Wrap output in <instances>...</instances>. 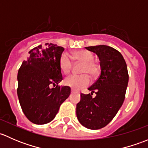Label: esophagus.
I'll list each match as a JSON object with an SVG mask.
<instances>
[{"instance_id":"1","label":"esophagus","mask_w":148,"mask_h":148,"mask_svg":"<svg viewBox=\"0 0 148 148\" xmlns=\"http://www.w3.org/2000/svg\"><path fill=\"white\" fill-rule=\"evenodd\" d=\"M71 94H76V93H77V91H76V90H74V89H71Z\"/></svg>"}]
</instances>
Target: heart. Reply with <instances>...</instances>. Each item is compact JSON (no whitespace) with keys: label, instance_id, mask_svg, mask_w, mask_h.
<instances>
[{"label":"heart","instance_id":"obj_1","mask_svg":"<svg viewBox=\"0 0 148 148\" xmlns=\"http://www.w3.org/2000/svg\"><path fill=\"white\" fill-rule=\"evenodd\" d=\"M73 59L84 63L82 68V72L88 73L95 76L99 71V66L93 61L94 55L87 50H79L72 53ZM72 62L66 53H63L59 59V67L64 74H68L71 69ZM90 82V77L87 74L81 75L71 74L65 78L64 84L75 89H82L87 86Z\"/></svg>","mask_w":148,"mask_h":148}]
</instances>
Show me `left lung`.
<instances>
[{"mask_svg":"<svg viewBox=\"0 0 148 148\" xmlns=\"http://www.w3.org/2000/svg\"><path fill=\"white\" fill-rule=\"evenodd\" d=\"M97 55L101 74L90 87V94L81 95L77 104L79 122L90 130H99L108 125L122 107L125 97L129 75L126 62L120 52L111 46L99 45L85 47Z\"/></svg>","mask_w":148,"mask_h":148,"instance_id":"8db88e82","label":"left lung"}]
</instances>
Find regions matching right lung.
<instances>
[{"label": "right lung", "mask_w": 148, "mask_h": 148, "mask_svg": "<svg viewBox=\"0 0 148 148\" xmlns=\"http://www.w3.org/2000/svg\"><path fill=\"white\" fill-rule=\"evenodd\" d=\"M38 46L28 53L17 76V94L23 113L31 122L44 125L53 120L61 104L69 96V86H58L62 81L59 59L64 49L56 44ZM51 85H57L50 88Z\"/></svg>", "instance_id": "1"}]
</instances>
